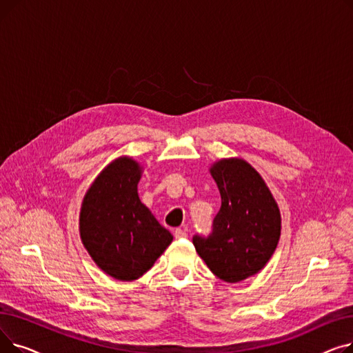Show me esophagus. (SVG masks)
I'll use <instances>...</instances> for the list:
<instances>
[{
  "instance_id": "34e87169",
  "label": "esophagus",
  "mask_w": 353,
  "mask_h": 353,
  "mask_svg": "<svg viewBox=\"0 0 353 353\" xmlns=\"http://www.w3.org/2000/svg\"><path fill=\"white\" fill-rule=\"evenodd\" d=\"M173 234H174V237H176V239H183V237H188V232L184 230V229H176Z\"/></svg>"
}]
</instances>
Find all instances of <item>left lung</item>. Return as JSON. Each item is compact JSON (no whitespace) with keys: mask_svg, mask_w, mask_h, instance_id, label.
I'll use <instances>...</instances> for the list:
<instances>
[{"mask_svg":"<svg viewBox=\"0 0 353 353\" xmlns=\"http://www.w3.org/2000/svg\"><path fill=\"white\" fill-rule=\"evenodd\" d=\"M221 206L208 237L193 245L208 268L228 283L262 270L281 237V212L265 180L243 159H221L210 167Z\"/></svg>","mask_w":353,"mask_h":353,"instance_id":"1","label":"left lung"}]
</instances>
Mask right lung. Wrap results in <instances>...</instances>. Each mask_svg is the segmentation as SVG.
Segmentation results:
<instances>
[{"mask_svg":"<svg viewBox=\"0 0 353 353\" xmlns=\"http://www.w3.org/2000/svg\"><path fill=\"white\" fill-rule=\"evenodd\" d=\"M140 177L136 160L111 161L87 190L80 212V236L88 254L104 273L123 282L143 276L173 240L140 201Z\"/></svg>","mask_w":353,"mask_h":353,"instance_id":"add662e5","label":"right lung"}]
</instances>
